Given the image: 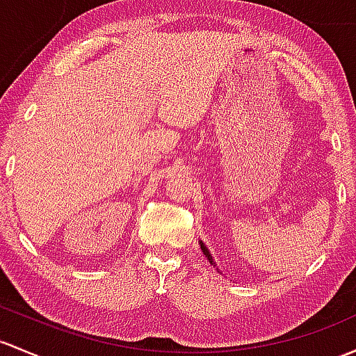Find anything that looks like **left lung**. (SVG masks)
<instances>
[{"mask_svg": "<svg viewBox=\"0 0 356 356\" xmlns=\"http://www.w3.org/2000/svg\"><path fill=\"white\" fill-rule=\"evenodd\" d=\"M200 245H201V250H203V254L204 256H207V259L209 261V264H213V266L216 268V263H215V259H213V256H211V252H209V249L207 247V244H204L203 241H200ZM218 269V268H216Z\"/></svg>", "mask_w": 356, "mask_h": 356, "instance_id": "left-lung-1", "label": "left lung"}]
</instances>
